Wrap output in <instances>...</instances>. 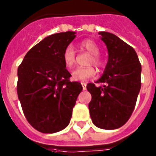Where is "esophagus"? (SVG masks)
Here are the masks:
<instances>
[{
    "instance_id": "1",
    "label": "esophagus",
    "mask_w": 156,
    "mask_h": 156,
    "mask_svg": "<svg viewBox=\"0 0 156 156\" xmlns=\"http://www.w3.org/2000/svg\"><path fill=\"white\" fill-rule=\"evenodd\" d=\"M82 86H83V90H87V84L85 83H82Z\"/></svg>"
}]
</instances>
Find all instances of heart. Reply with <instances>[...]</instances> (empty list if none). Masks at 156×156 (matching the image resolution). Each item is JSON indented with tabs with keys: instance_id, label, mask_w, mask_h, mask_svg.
<instances>
[{
	"instance_id": "1",
	"label": "heart",
	"mask_w": 156,
	"mask_h": 156,
	"mask_svg": "<svg viewBox=\"0 0 156 156\" xmlns=\"http://www.w3.org/2000/svg\"><path fill=\"white\" fill-rule=\"evenodd\" d=\"M80 47L83 49L92 54V59L90 60V63L94 64L95 66L100 67L102 65V60L99 56L100 48L95 41L91 40H84L80 43ZM62 58L66 66L68 69L73 68L76 61V52L74 48L72 45H68L65 48L62 55ZM95 69L92 67L89 68H83L78 67L73 71L72 73V79L74 81H87L90 78H94L95 76Z\"/></svg>"
}]
</instances>
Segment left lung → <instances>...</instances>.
Returning a JSON list of instances; mask_svg holds the SVG:
<instances>
[{
    "label": "left lung",
    "mask_w": 156,
    "mask_h": 156,
    "mask_svg": "<svg viewBox=\"0 0 156 156\" xmlns=\"http://www.w3.org/2000/svg\"><path fill=\"white\" fill-rule=\"evenodd\" d=\"M108 52V60L101 78L88 83L91 95L89 103L93 124L103 129H116L127 122L135 107L141 89L142 66L133 48L106 31L99 32Z\"/></svg>",
    "instance_id": "8db88e82"
}]
</instances>
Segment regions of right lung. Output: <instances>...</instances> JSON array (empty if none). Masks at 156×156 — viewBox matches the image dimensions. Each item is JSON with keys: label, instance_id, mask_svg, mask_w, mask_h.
<instances>
[{"label": "right lung", "instance_id": "obj_1", "mask_svg": "<svg viewBox=\"0 0 156 156\" xmlns=\"http://www.w3.org/2000/svg\"><path fill=\"white\" fill-rule=\"evenodd\" d=\"M73 31L44 38L26 54L18 69V100L33 128L53 133L67 127L81 83L70 82L62 55L76 37Z\"/></svg>", "mask_w": 156, "mask_h": 156}]
</instances>
